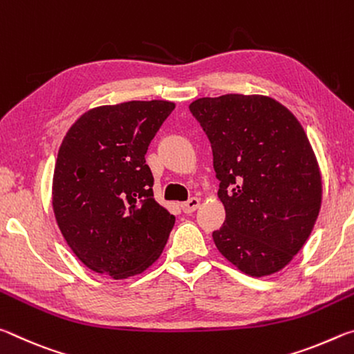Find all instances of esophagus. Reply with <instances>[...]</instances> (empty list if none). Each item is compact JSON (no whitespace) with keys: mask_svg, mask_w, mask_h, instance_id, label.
Instances as JSON below:
<instances>
[{"mask_svg":"<svg viewBox=\"0 0 354 354\" xmlns=\"http://www.w3.org/2000/svg\"><path fill=\"white\" fill-rule=\"evenodd\" d=\"M198 206H200V200L196 198V196H192L190 200H187V201L183 203V205H181L183 211L185 214H192L194 211H196V209H198Z\"/></svg>","mask_w":354,"mask_h":354,"instance_id":"34e87169","label":"esophagus"}]
</instances>
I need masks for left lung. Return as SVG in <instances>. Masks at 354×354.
Wrapping results in <instances>:
<instances>
[{
	"instance_id": "8db88e82",
	"label": "left lung",
	"mask_w": 354,
	"mask_h": 354,
	"mask_svg": "<svg viewBox=\"0 0 354 354\" xmlns=\"http://www.w3.org/2000/svg\"><path fill=\"white\" fill-rule=\"evenodd\" d=\"M214 154L226 218L215 247L250 277L289 263L313 231L322 205V175L295 115L263 95L227 93L189 106Z\"/></svg>"
}]
</instances>
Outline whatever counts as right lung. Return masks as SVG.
<instances>
[{
  "label": "right lung",
  "instance_id": "obj_1",
  "mask_svg": "<svg viewBox=\"0 0 354 354\" xmlns=\"http://www.w3.org/2000/svg\"><path fill=\"white\" fill-rule=\"evenodd\" d=\"M175 109L164 100L98 106L71 124L53 175V211L84 266L136 277L162 254L175 215L154 200L145 154Z\"/></svg>",
  "mask_w": 354,
  "mask_h": 354
}]
</instances>
